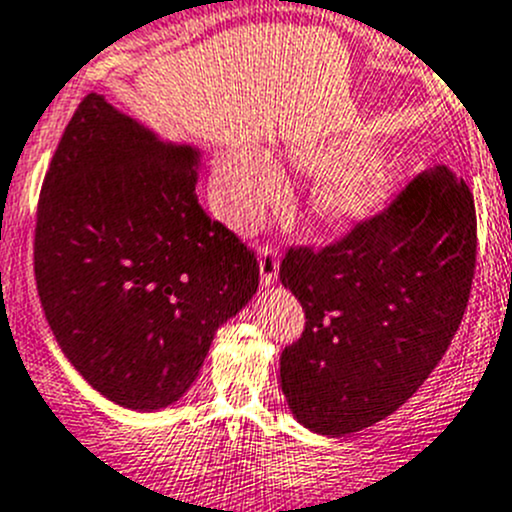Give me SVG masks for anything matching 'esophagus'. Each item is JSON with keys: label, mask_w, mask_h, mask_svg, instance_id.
I'll return each instance as SVG.
<instances>
[{"label": "esophagus", "mask_w": 512, "mask_h": 512, "mask_svg": "<svg viewBox=\"0 0 512 512\" xmlns=\"http://www.w3.org/2000/svg\"><path fill=\"white\" fill-rule=\"evenodd\" d=\"M257 260H260L262 285L265 287L275 285L277 272H280V252H277L272 245H262L260 250H257Z\"/></svg>", "instance_id": "obj_1"}]
</instances>
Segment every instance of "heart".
Instances as JSON below:
<instances>
[{
    "mask_svg": "<svg viewBox=\"0 0 512 512\" xmlns=\"http://www.w3.org/2000/svg\"><path fill=\"white\" fill-rule=\"evenodd\" d=\"M305 172H325L312 192V210L335 227H357L370 220L393 192L398 165L370 155L365 137H337L292 152ZM285 175L275 157L260 147H237L222 162L217 177L222 215L235 227H255L285 195Z\"/></svg>",
    "mask_w": 512,
    "mask_h": 512,
    "instance_id": "heart-1",
    "label": "heart"
}]
</instances>
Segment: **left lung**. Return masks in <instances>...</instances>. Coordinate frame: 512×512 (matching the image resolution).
<instances>
[{
	"label": "left lung",
	"instance_id": "obj_1",
	"mask_svg": "<svg viewBox=\"0 0 512 512\" xmlns=\"http://www.w3.org/2000/svg\"><path fill=\"white\" fill-rule=\"evenodd\" d=\"M475 250L473 192L448 167L415 177L335 245L290 247L280 280L305 332L282 350L280 385L297 423L335 438L413 398L458 332Z\"/></svg>",
	"mask_w": 512,
	"mask_h": 512
}]
</instances>
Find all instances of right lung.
<instances>
[{"instance_id": "1", "label": "right lung", "mask_w": 512, "mask_h": 512, "mask_svg": "<svg viewBox=\"0 0 512 512\" xmlns=\"http://www.w3.org/2000/svg\"><path fill=\"white\" fill-rule=\"evenodd\" d=\"M200 157L92 92L44 175L34 230L44 317L74 370L122 408L177 403L217 327L257 292L255 252L202 210Z\"/></svg>"}]
</instances>
